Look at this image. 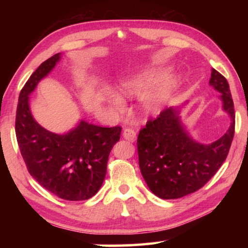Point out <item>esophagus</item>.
<instances>
[{
    "mask_svg": "<svg viewBox=\"0 0 248 248\" xmlns=\"http://www.w3.org/2000/svg\"><path fill=\"white\" fill-rule=\"evenodd\" d=\"M123 137H124V139H125L127 141L134 142L137 139V133L132 129L124 128V131H123Z\"/></svg>",
    "mask_w": 248,
    "mask_h": 248,
    "instance_id": "obj_1",
    "label": "esophagus"
}]
</instances>
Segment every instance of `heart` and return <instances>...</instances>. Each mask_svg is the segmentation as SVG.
<instances>
[{"instance_id":"b5f03b06","label":"heart","mask_w":248,"mask_h":248,"mask_svg":"<svg viewBox=\"0 0 248 248\" xmlns=\"http://www.w3.org/2000/svg\"><path fill=\"white\" fill-rule=\"evenodd\" d=\"M165 74V71L161 69H149L131 74L120 83V91L127 96H137L143 93L140 98L141 107L146 114H154L162 107L170 92V83L163 79ZM109 98L112 107H124V100L120 96L111 94Z\"/></svg>"}]
</instances>
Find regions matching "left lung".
<instances>
[{
	"mask_svg": "<svg viewBox=\"0 0 248 248\" xmlns=\"http://www.w3.org/2000/svg\"><path fill=\"white\" fill-rule=\"evenodd\" d=\"M209 84L215 87L231 117L228 131L219 140L201 144L188 134L179 108L170 107L150 119L138 137L139 166L150 190L162 199H177L207 184L223 164L232 144L235 112L226 78L212 69Z\"/></svg>",
	"mask_w": 248,
	"mask_h": 248,
	"instance_id": "left-lung-1",
	"label": "left lung"
}]
</instances>
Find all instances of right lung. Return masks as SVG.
<instances>
[{"label":"right lung","mask_w":248,"mask_h":248,"mask_svg":"<svg viewBox=\"0 0 248 248\" xmlns=\"http://www.w3.org/2000/svg\"><path fill=\"white\" fill-rule=\"evenodd\" d=\"M60 58L57 53L43 62L20 91L16 138L29 174L40 186L61 199L86 200L102 187L109 153L120 139L121 127L104 128L81 120L69 132L57 134L33 119L29 95Z\"/></svg>","instance_id":"obj_1"}]
</instances>
